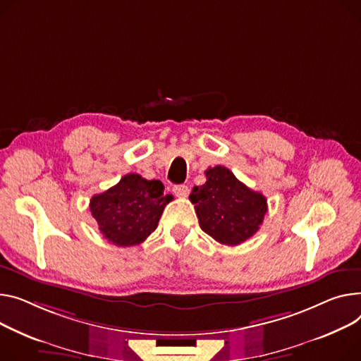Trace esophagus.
<instances>
[{"label": "esophagus", "instance_id": "esophagus-1", "mask_svg": "<svg viewBox=\"0 0 361 361\" xmlns=\"http://www.w3.org/2000/svg\"><path fill=\"white\" fill-rule=\"evenodd\" d=\"M173 191L176 193V196H178V197H187L188 196V187L184 185V184L174 185Z\"/></svg>", "mask_w": 361, "mask_h": 361}]
</instances>
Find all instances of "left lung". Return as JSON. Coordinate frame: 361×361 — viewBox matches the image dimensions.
Here are the masks:
<instances>
[{
  "mask_svg": "<svg viewBox=\"0 0 361 361\" xmlns=\"http://www.w3.org/2000/svg\"><path fill=\"white\" fill-rule=\"evenodd\" d=\"M204 174L206 183L193 187L190 195L200 228L224 245L243 244L259 229L267 199L239 181L226 166L207 168Z\"/></svg>",
  "mask_w": 361,
  "mask_h": 361,
  "instance_id": "8db88e82",
  "label": "left lung"
}]
</instances>
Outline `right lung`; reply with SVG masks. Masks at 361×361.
I'll return each mask as SVG.
<instances>
[{
  "label": "right lung",
  "instance_id": "add662e5",
  "mask_svg": "<svg viewBox=\"0 0 361 361\" xmlns=\"http://www.w3.org/2000/svg\"><path fill=\"white\" fill-rule=\"evenodd\" d=\"M171 200V195H164L159 180L132 173L104 193L92 196L90 210L107 241L117 247H132L145 241L157 229Z\"/></svg>",
  "mask_w": 361,
  "mask_h": 361
}]
</instances>
